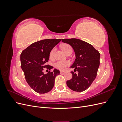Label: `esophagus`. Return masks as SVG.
Returning a JSON list of instances; mask_svg holds the SVG:
<instances>
[{"label": "esophagus", "mask_w": 122, "mask_h": 122, "mask_svg": "<svg viewBox=\"0 0 122 122\" xmlns=\"http://www.w3.org/2000/svg\"><path fill=\"white\" fill-rule=\"evenodd\" d=\"M65 73H66V72H65V71H60V73L61 74H64Z\"/></svg>", "instance_id": "obj_1"}]
</instances>
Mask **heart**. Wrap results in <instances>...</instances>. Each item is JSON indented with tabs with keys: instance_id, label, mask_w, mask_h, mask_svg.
<instances>
[{
	"instance_id": "heart-1",
	"label": "heart",
	"mask_w": 122,
	"mask_h": 122,
	"mask_svg": "<svg viewBox=\"0 0 122 122\" xmlns=\"http://www.w3.org/2000/svg\"><path fill=\"white\" fill-rule=\"evenodd\" d=\"M61 49L64 51L66 54L70 50H72V47H71V46L69 45V44H62L61 46ZM55 48H53L51 50L49 53V57L50 58H52L53 57L55 53ZM70 64V62L68 61H58L54 64V67L59 70H64L67 67H68Z\"/></svg>"
}]
</instances>
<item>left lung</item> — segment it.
<instances>
[{
    "mask_svg": "<svg viewBox=\"0 0 122 122\" xmlns=\"http://www.w3.org/2000/svg\"><path fill=\"white\" fill-rule=\"evenodd\" d=\"M61 41L71 46L75 53L76 58L71 68L72 78L67 81L70 89L78 92L84 91L90 86L96 77L100 65V54L90 44L77 39H62Z\"/></svg>",
    "mask_w": 122,
    "mask_h": 122,
    "instance_id": "left-lung-1",
    "label": "left lung"
}]
</instances>
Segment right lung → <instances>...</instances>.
Listing matches in <instances>:
<instances>
[{"instance_id": "1", "label": "right lung", "mask_w": 122, "mask_h": 122, "mask_svg": "<svg viewBox=\"0 0 122 122\" xmlns=\"http://www.w3.org/2000/svg\"><path fill=\"white\" fill-rule=\"evenodd\" d=\"M61 39H45L32 43L20 55L21 67L26 81L32 89L39 94L50 92L54 86L56 76L60 71L46 65L51 50L61 41ZM45 68L49 72L46 75L42 71Z\"/></svg>"}]
</instances>
